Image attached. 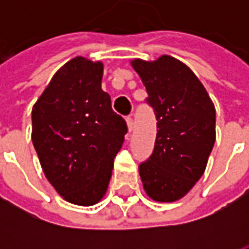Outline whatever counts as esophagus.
Instances as JSON below:
<instances>
[{
  "mask_svg": "<svg viewBox=\"0 0 249 249\" xmlns=\"http://www.w3.org/2000/svg\"><path fill=\"white\" fill-rule=\"evenodd\" d=\"M126 125H128V130L132 132L133 130V126H135V123H133V119L132 117H126Z\"/></svg>",
  "mask_w": 249,
  "mask_h": 249,
  "instance_id": "esophagus-1",
  "label": "esophagus"
}]
</instances>
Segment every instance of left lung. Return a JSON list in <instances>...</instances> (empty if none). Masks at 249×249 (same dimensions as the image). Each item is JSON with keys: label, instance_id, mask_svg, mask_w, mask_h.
<instances>
[{"label": "left lung", "instance_id": "8db88e82", "mask_svg": "<svg viewBox=\"0 0 249 249\" xmlns=\"http://www.w3.org/2000/svg\"><path fill=\"white\" fill-rule=\"evenodd\" d=\"M157 120L155 149L139 167L146 195L160 203L184 197L203 176L216 140V110L196 74L175 57L135 58Z\"/></svg>", "mask_w": 249, "mask_h": 249}]
</instances>
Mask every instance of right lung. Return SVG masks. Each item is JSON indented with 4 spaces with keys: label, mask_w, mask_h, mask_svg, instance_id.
<instances>
[{
    "label": "right lung",
    "mask_w": 249,
    "mask_h": 249,
    "mask_svg": "<svg viewBox=\"0 0 249 249\" xmlns=\"http://www.w3.org/2000/svg\"><path fill=\"white\" fill-rule=\"evenodd\" d=\"M104 65L77 56L52 77L32 109V141L48 181L64 200L97 204L128 132L101 89Z\"/></svg>",
    "instance_id": "1"
}]
</instances>
